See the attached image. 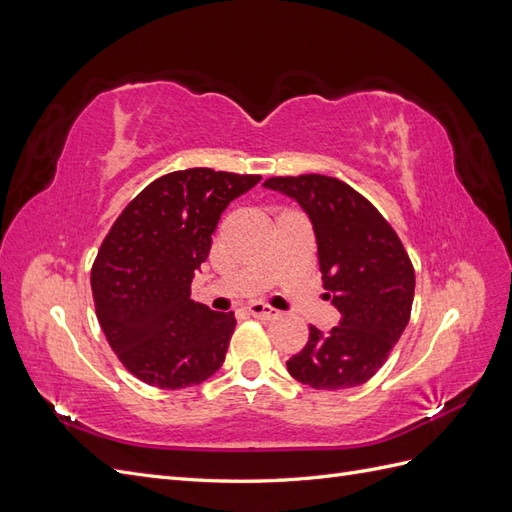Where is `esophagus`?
Listing matches in <instances>:
<instances>
[{"instance_id": "obj_1", "label": "esophagus", "mask_w": 512, "mask_h": 512, "mask_svg": "<svg viewBox=\"0 0 512 512\" xmlns=\"http://www.w3.org/2000/svg\"><path fill=\"white\" fill-rule=\"evenodd\" d=\"M247 314L258 318V320H273V318L280 316V312H277V309H273L269 305H262V303L247 305Z\"/></svg>"}]
</instances>
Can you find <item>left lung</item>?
<instances>
[{
	"instance_id": "obj_1",
	"label": "left lung",
	"mask_w": 512,
	"mask_h": 512,
	"mask_svg": "<svg viewBox=\"0 0 512 512\" xmlns=\"http://www.w3.org/2000/svg\"><path fill=\"white\" fill-rule=\"evenodd\" d=\"M265 188L309 215L324 297L342 314L329 333L309 327L305 348L286 361L290 376L312 389L359 386L389 359L410 320L414 267L404 243L365 196L335 177H271Z\"/></svg>"
}]
</instances>
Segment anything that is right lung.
Returning <instances> with one entry per match:
<instances>
[{"label": "right lung", "mask_w": 512, "mask_h": 512, "mask_svg": "<svg viewBox=\"0 0 512 512\" xmlns=\"http://www.w3.org/2000/svg\"><path fill=\"white\" fill-rule=\"evenodd\" d=\"M260 179L175 170L151 181L108 230L91 267L96 316L117 359L138 380L175 391L222 367L235 314L194 303L190 286L220 215Z\"/></svg>", "instance_id": "1"}]
</instances>
